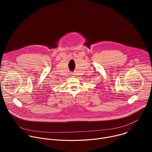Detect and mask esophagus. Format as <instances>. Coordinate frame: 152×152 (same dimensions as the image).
Listing matches in <instances>:
<instances>
[{
    "mask_svg": "<svg viewBox=\"0 0 152 152\" xmlns=\"http://www.w3.org/2000/svg\"><path fill=\"white\" fill-rule=\"evenodd\" d=\"M71 75H74V74L73 73H71V74H70Z\"/></svg>",
    "mask_w": 152,
    "mask_h": 152,
    "instance_id": "obj_1",
    "label": "esophagus"
}]
</instances>
